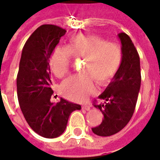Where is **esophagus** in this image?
I'll use <instances>...</instances> for the list:
<instances>
[{
    "mask_svg": "<svg viewBox=\"0 0 160 160\" xmlns=\"http://www.w3.org/2000/svg\"><path fill=\"white\" fill-rule=\"evenodd\" d=\"M82 109H84V110H86V111H88L89 109H90V106L88 104L83 105V106H82Z\"/></svg>",
    "mask_w": 160,
    "mask_h": 160,
    "instance_id": "34e87169",
    "label": "esophagus"
}]
</instances>
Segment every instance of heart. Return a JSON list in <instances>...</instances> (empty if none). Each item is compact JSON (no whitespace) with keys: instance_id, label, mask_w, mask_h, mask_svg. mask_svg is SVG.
<instances>
[{"instance_id":"b5f03b06","label":"heart","mask_w":160,"mask_h":160,"mask_svg":"<svg viewBox=\"0 0 160 160\" xmlns=\"http://www.w3.org/2000/svg\"><path fill=\"white\" fill-rule=\"evenodd\" d=\"M84 59L82 73L66 79L60 86L61 94L72 101H82L96 91L93 80L105 86L120 67L123 53L118 44L107 42L94 35L79 34L72 37L66 47H58L50 57V67L55 77L62 78L70 71L72 57Z\"/></svg>"}]
</instances>
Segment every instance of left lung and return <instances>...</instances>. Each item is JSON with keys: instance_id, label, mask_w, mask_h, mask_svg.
Wrapping results in <instances>:
<instances>
[{"instance_id": "left-lung-1", "label": "left lung", "mask_w": 160, "mask_h": 160, "mask_svg": "<svg viewBox=\"0 0 160 160\" xmlns=\"http://www.w3.org/2000/svg\"><path fill=\"white\" fill-rule=\"evenodd\" d=\"M123 58L120 67L105 91L99 95L103 101L94 107L101 111L103 119L92 131L100 136H110L126 126L132 118L141 87L140 57L127 34L119 33Z\"/></svg>"}]
</instances>
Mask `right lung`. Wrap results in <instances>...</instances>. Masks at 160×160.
<instances>
[{"mask_svg": "<svg viewBox=\"0 0 160 160\" xmlns=\"http://www.w3.org/2000/svg\"><path fill=\"white\" fill-rule=\"evenodd\" d=\"M66 31L53 24H43L24 44L17 76V93L21 111L28 124L45 138L62 135L73 111L81 106L60 98L51 102L52 89L49 58Z\"/></svg>", "mask_w": 160, "mask_h": 160, "instance_id": "right-lung-1", "label": "right lung"}]
</instances>
